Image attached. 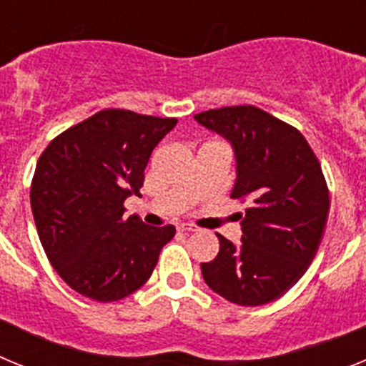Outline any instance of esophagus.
I'll list each match as a JSON object with an SVG mask.
<instances>
[{"label":"esophagus","mask_w":366,"mask_h":366,"mask_svg":"<svg viewBox=\"0 0 366 366\" xmlns=\"http://www.w3.org/2000/svg\"><path fill=\"white\" fill-rule=\"evenodd\" d=\"M177 231H181V232H196V231H198V227H194L192 223H179V225H177Z\"/></svg>","instance_id":"esophagus-1"}]
</instances>
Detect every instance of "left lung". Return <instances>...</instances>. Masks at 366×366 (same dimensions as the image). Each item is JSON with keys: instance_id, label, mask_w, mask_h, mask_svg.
Wrapping results in <instances>:
<instances>
[{"instance_id": "8db88e82", "label": "left lung", "mask_w": 366, "mask_h": 366, "mask_svg": "<svg viewBox=\"0 0 366 366\" xmlns=\"http://www.w3.org/2000/svg\"><path fill=\"white\" fill-rule=\"evenodd\" d=\"M194 119L229 141L236 159L231 198H249L242 242L218 234L219 253L202 264L212 292L238 306L279 299L306 273L328 218L321 164L299 130L254 106L209 109Z\"/></svg>"}]
</instances>
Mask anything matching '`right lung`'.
I'll return each mask as SVG.
<instances>
[{
  "mask_svg": "<svg viewBox=\"0 0 366 366\" xmlns=\"http://www.w3.org/2000/svg\"><path fill=\"white\" fill-rule=\"evenodd\" d=\"M177 124L126 109H102L58 135L36 163L31 209L51 266L80 295L115 302L150 279L174 225L124 219L141 196L152 150Z\"/></svg>",
  "mask_w": 366,
  "mask_h": 366,
  "instance_id": "obj_1",
  "label": "right lung"
}]
</instances>
